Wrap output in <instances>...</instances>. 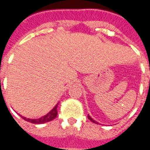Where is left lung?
<instances>
[{"label": "left lung", "instance_id": "1", "mask_svg": "<svg viewBox=\"0 0 150 150\" xmlns=\"http://www.w3.org/2000/svg\"><path fill=\"white\" fill-rule=\"evenodd\" d=\"M88 119H89V120H90L91 121V122H93V123H94V124H98L97 122H96V121H95V120H93L92 118L90 117V115H88Z\"/></svg>", "mask_w": 150, "mask_h": 150}]
</instances>
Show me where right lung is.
<instances>
[{
    "label": "right lung",
    "mask_w": 150,
    "mask_h": 150,
    "mask_svg": "<svg viewBox=\"0 0 150 150\" xmlns=\"http://www.w3.org/2000/svg\"><path fill=\"white\" fill-rule=\"evenodd\" d=\"M57 106L58 104H56L55 107L53 108L52 111H50L49 113H47L46 115H44L43 117L39 118V119H36V120H31V119H26V118L22 116V118L23 120H25L27 122H30V123H32V124H43V123H47V122H49V121L53 120L56 117L57 115Z\"/></svg>",
    "instance_id": "add662e5"
}]
</instances>
